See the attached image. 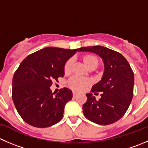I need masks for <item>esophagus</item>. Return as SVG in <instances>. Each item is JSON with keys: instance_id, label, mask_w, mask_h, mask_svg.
<instances>
[{"instance_id": "34e87169", "label": "esophagus", "mask_w": 148, "mask_h": 148, "mask_svg": "<svg viewBox=\"0 0 148 148\" xmlns=\"http://www.w3.org/2000/svg\"><path fill=\"white\" fill-rule=\"evenodd\" d=\"M77 95V92H73V96H74V97H76Z\"/></svg>"}]
</instances>
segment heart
<instances>
[{"label": "heart", "instance_id": "heart-1", "mask_svg": "<svg viewBox=\"0 0 148 148\" xmlns=\"http://www.w3.org/2000/svg\"><path fill=\"white\" fill-rule=\"evenodd\" d=\"M84 62L87 68L91 66L92 65L97 66L98 64V60L95 56L87 55L84 57ZM71 65H72V59L70 58L66 62L64 65V72L66 74H69L71 71ZM90 82L88 79L83 77H78V76H74L71 77L68 81V84L71 89L75 91H81L84 90L86 87L89 85Z\"/></svg>", "mask_w": 148, "mask_h": 148}]
</instances>
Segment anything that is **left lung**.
Listing matches in <instances>:
<instances>
[{"label":"left lung","mask_w":148,"mask_h":148,"mask_svg":"<svg viewBox=\"0 0 148 148\" xmlns=\"http://www.w3.org/2000/svg\"><path fill=\"white\" fill-rule=\"evenodd\" d=\"M78 51L96 53L105 66L102 79L86 94L87 100L82 107L84 116L100 125L116 122L127 112L133 97L134 77L130 64L120 53L100 45L83 47ZM96 91L103 92L98 101L92 95Z\"/></svg>","instance_id":"left-lung-1"}]
</instances>
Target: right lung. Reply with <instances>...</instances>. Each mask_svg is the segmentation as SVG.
<instances>
[{"label":"right lung","mask_w":148,"mask_h":148,"mask_svg":"<svg viewBox=\"0 0 148 148\" xmlns=\"http://www.w3.org/2000/svg\"><path fill=\"white\" fill-rule=\"evenodd\" d=\"M77 49L48 47L26 57L13 77L12 99L22 119L38 128L49 127L61 120L64 107L72 98L66 87L56 95L53 82L64 76V65Z\"/></svg>","instance_id":"1"}]
</instances>
